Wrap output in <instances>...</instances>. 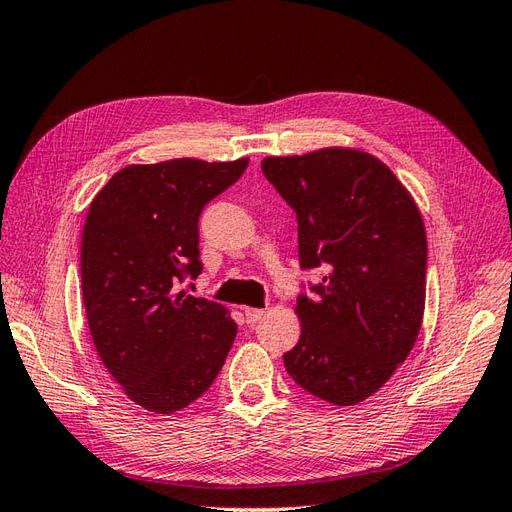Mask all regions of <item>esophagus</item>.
Segmentation results:
<instances>
[{"label": "esophagus", "instance_id": "esophagus-1", "mask_svg": "<svg viewBox=\"0 0 512 512\" xmlns=\"http://www.w3.org/2000/svg\"><path fill=\"white\" fill-rule=\"evenodd\" d=\"M243 312H245L247 322H258L262 316H265V309H260V307H243Z\"/></svg>", "mask_w": 512, "mask_h": 512}]
</instances>
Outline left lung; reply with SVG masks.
<instances>
[{
  "label": "left lung",
  "instance_id": "8db88e82",
  "mask_svg": "<svg viewBox=\"0 0 512 512\" xmlns=\"http://www.w3.org/2000/svg\"><path fill=\"white\" fill-rule=\"evenodd\" d=\"M262 173L297 213L303 269L324 267L297 299L290 378L333 406L374 395L406 361L425 314L423 215L393 170L367 151L324 147L269 156Z\"/></svg>",
  "mask_w": 512,
  "mask_h": 512
}]
</instances>
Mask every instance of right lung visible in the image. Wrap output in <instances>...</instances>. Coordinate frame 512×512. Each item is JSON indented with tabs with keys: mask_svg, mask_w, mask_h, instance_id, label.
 <instances>
[{
	"mask_svg": "<svg viewBox=\"0 0 512 512\" xmlns=\"http://www.w3.org/2000/svg\"><path fill=\"white\" fill-rule=\"evenodd\" d=\"M250 158L130 164L91 200L81 284L91 339L134 404L153 414L188 408L213 384L237 322L215 301L177 290L203 271L200 211Z\"/></svg>",
	"mask_w": 512,
	"mask_h": 512,
	"instance_id": "obj_1",
	"label": "right lung"
}]
</instances>
